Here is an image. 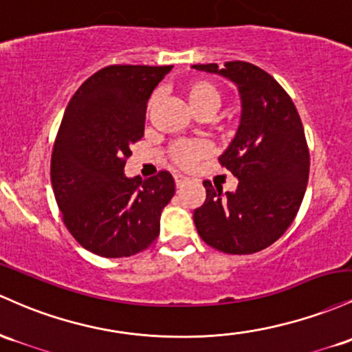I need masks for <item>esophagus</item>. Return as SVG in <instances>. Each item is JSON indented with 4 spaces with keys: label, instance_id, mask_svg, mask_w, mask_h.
Instances as JSON below:
<instances>
[{
    "label": "esophagus",
    "instance_id": "obj_1",
    "mask_svg": "<svg viewBox=\"0 0 352 352\" xmlns=\"http://www.w3.org/2000/svg\"><path fill=\"white\" fill-rule=\"evenodd\" d=\"M173 179H175V185H177V188L184 187V185L188 182V179H187V177L180 175V173H177V175H175V177H173Z\"/></svg>",
    "mask_w": 352,
    "mask_h": 352
}]
</instances>
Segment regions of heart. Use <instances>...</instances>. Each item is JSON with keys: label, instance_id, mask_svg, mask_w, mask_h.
Wrapping results in <instances>:
<instances>
[{"label": "heart", "instance_id": "heart-1", "mask_svg": "<svg viewBox=\"0 0 352 352\" xmlns=\"http://www.w3.org/2000/svg\"><path fill=\"white\" fill-rule=\"evenodd\" d=\"M184 94L188 105L200 117H210L222 102L220 90L208 80H194L187 83L184 87ZM153 102H155V96L148 100V110L152 108ZM208 152H210V146L206 142H179L170 148V158L179 167L187 168L192 167L200 158L208 155Z\"/></svg>", "mask_w": 352, "mask_h": 352}]
</instances>
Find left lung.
<instances>
[{"label": "left lung", "mask_w": 352, "mask_h": 352, "mask_svg": "<svg viewBox=\"0 0 352 352\" xmlns=\"http://www.w3.org/2000/svg\"><path fill=\"white\" fill-rule=\"evenodd\" d=\"M237 85L241 125L219 158L239 179L226 192L206 180L207 197L194 210L202 241L226 254H254L277 241L302 204L309 180V148L291 96L269 73L247 61L194 65Z\"/></svg>", "instance_id": "obj_1"}]
</instances>
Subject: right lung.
I'll return each mask as SVG.
<instances>
[{
    "label": "right lung",
    "instance_id": "add662e5",
    "mask_svg": "<svg viewBox=\"0 0 352 352\" xmlns=\"http://www.w3.org/2000/svg\"><path fill=\"white\" fill-rule=\"evenodd\" d=\"M172 67L111 65L69 100L52 153V185L63 222L96 256L130 257L160 232V214L175 194L167 170L142 180L123 173L144 137L146 102Z\"/></svg>",
    "mask_w": 352,
    "mask_h": 352
}]
</instances>
